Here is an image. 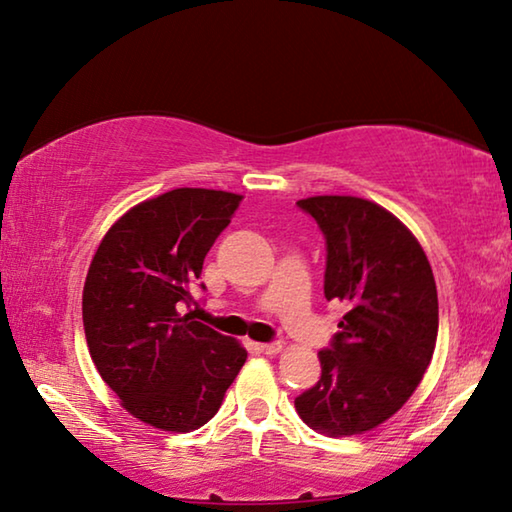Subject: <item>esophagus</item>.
<instances>
[{"label": "esophagus", "mask_w": 512, "mask_h": 512, "mask_svg": "<svg viewBox=\"0 0 512 512\" xmlns=\"http://www.w3.org/2000/svg\"><path fill=\"white\" fill-rule=\"evenodd\" d=\"M256 349L261 351V354H267V356H272V354H279V351L283 349V345L279 340L276 342H258L256 345Z\"/></svg>", "instance_id": "1"}]
</instances>
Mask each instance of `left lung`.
<instances>
[{"mask_svg": "<svg viewBox=\"0 0 512 512\" xmlns=\"http://www.w3.org/2000/svg\"><path fill=\"white\" fill-rule=\"evenodd\" d=\"M297 206L326 240L324 297L342 301L322 376L295 399L329 435L372 431L413 395L438 338V290L420 242L395 215L360 197H308Z\"/></svg>", "mask_w": 512, "mask_h": 512, "instance_id": "1", "label": "left lung"}]
</instances>
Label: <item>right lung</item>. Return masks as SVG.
Returning <instances> with one entry per match:
<instances>
[{
	"label": "right lung",
	"instance_id": "1",
	"mask_svg": "<svg viewBox=\"0 0 512 512\" xmlns=\"http://www.w3.org/2000/svg\"><path fill=\"white\" fill-rule=\"evenodd\" d=\"M240 199L177 188L142 201L108 229L90 263L83 329L92 363L122 406L156 429L204 426L247 360L229 335L179 315Z\"/></svg>",
	"mask_w": 512,
	"mask_h": 512
}]
</instances>
